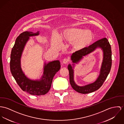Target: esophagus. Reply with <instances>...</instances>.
Here are the masks:
<instances>
[{
  "instance_id": "esophagus-1",
  "label": "esophagus",
  "mask_w": 124,
  "mask_h": 124,
  "mask_svg": "<svg viewBox=\"0 0 124 124\" xmlns=\"http://www.w3.org/2000/svg\"><path fill=\"white\" fill-rule=\"evenodd\" d=\"M68 61H69V59L65 58V59H64V60L63 61V63L65 64H66L68 62Z\"/></svg>"
}]
</instances>
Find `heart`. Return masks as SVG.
<instances>
[{"instance_id": "1", "label": "heart", "mask_w": 124, "mask_h": 124, "mask_svg": "<svg viewBox=\"0 0 124 124\" xmlns=\"http://www.w3.org/2000/svg\"><path fill=\"white\" fill-rule=\"evenodd\" d=\"M94 38L93 33L90 30L78 28L65 29L59 35H54L51 39V44L54 49H59L61 47V41L72 43L73 47L76 50L86 48L93 42Z\"/></svg>"}]
</instances>
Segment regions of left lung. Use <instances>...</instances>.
<instances>
[{
    "instance_id": "left-lung-1",
    "label": "left lung",
    "mask_w": 124,
    "mask_h": 124,
    "mask_svg": "<svg viewBox=\"0 0 124 124\" xmlns=\"http://www.w3.org/2000/svg\"><path fill=\"white\" fill-rule=\"evenodd\" d=\"M101 48L103 52V60L99 76L95 82L85 86H78L74 81V70L75 64L79 62L83 57L93 52L96 48ZM112 52L110 45L106 38L101 39L88 47L78 50L71 56L72 65L69 64L68 69L69 74L70 83L72 88L77 92L86 94L98 90L103 85L111 69L112 65Z\"/></svg>"
}]
</instances>
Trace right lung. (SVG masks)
<instances>
[{
    "instance_id": "obj_1",
    "label": "right lung",
    "mask_w": 124,
    "mask_h": 124,
    "mask_svg": "<svg viewBox=\"0 0 124 124\" xmlns=\"http://www.w3.org/2000/svg\"><path fill=\"white\" fill-rule=\"evenodd\" d=\"M39 31L33 33L26 31L21 33L16 38L12 48L10 67L11 74L23 91L31 95H42L49 91L52 80L55 74L60 69L59 60L45 62L43 73L39 79L32 80L27 77L23 72L21 64L22 53L30 37L38 36Z\"/></svg>"
}]
</instances>
